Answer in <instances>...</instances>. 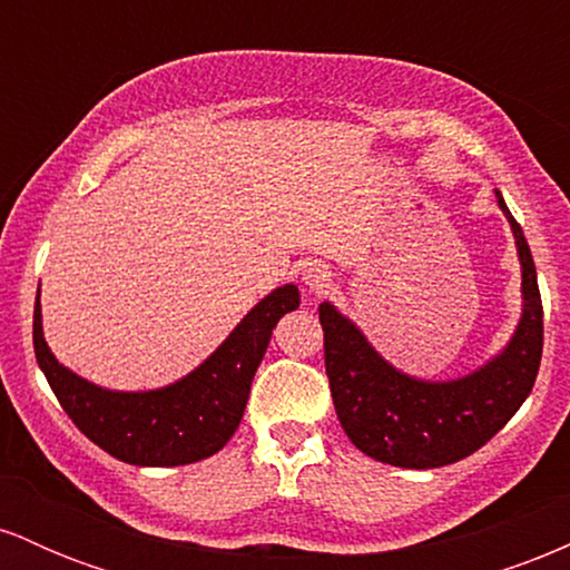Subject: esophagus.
Returning a JSON list of instances; mask_svg holds the SVG:
<instances>
[{"label": "esophagus", "mask_w": 570, "mask_h": 570, "mask_svg": "<svg viewBox=\"0 0 570 570\" xmlns=\"http://www.w3.org/2000/svg\"><path fill=\"white\" fill-rule=\"evenodd\" d=\"M299 276H303L307 292H324L332 281V271L324 263H305Z\"/></svg>", "instance_id": "obj_1"}]
</instances>
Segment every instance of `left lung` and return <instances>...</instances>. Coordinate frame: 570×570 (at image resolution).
<instances>
[{"label": "left lung", "mask_w": 570, "mask_h": 570, "mask_svg": "<svg viewBox=\"0 0 570 570\" xmlns=\"http://www.w3.org/2000/svg\"><path fill=\"white\" fill-rule=\"evenodd\" d=\"M522 267V316L509 343L455 381H423L372 348L330 299L318 305L332 399L348 440L364 455L399 469H436L472 455L507 426L531 394L544 348L535 265L522 227L495 189Z\"/></svg>", "instance_id": "obj_1"}]
</instances>
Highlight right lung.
<instances>
[{"label":"right lung","mask_w":570,"mask_h":570,"mask_svg":"<svg viewBox=\"0 0 570 570\" xmlns=\"http://www.w3.org/2000/svg\"><path fill=\"white\" fill-rule=\"evenodd\" d=\"M294 307H299L297 286H278L181 381L153 391H112L85 381L53 356L45 343L37 292L35 353L61 407L90 442L134 466H185L230 442L273 330Z\"/></svg>","instance_id":"1"}]
</instances>
